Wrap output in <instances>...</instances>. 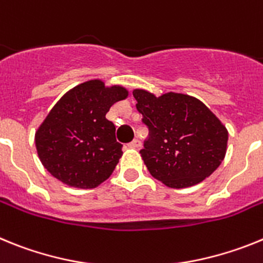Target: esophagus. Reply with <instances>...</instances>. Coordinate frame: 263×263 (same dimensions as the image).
<instances>
[{
    "label": "esophagus",
    "mask_w": 263,
    "mask_h": 263,
    "mask_svg": "<svg viewBox=\"0 0 263 263\" xmlns=\"http://www.w3.org/2000/svg\"><path fill=\"white\" fill-rule=\"evenodd\" d=\"M128 147H131V148H139V147H141L140 140H138V139H135V140H132L131 143H129Z\"/></svg>",
    "instance_id": "esophagus-1"
}]
</instances>
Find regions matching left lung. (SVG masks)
<instances>
[{"mask_svg": "<svg viewBox=\"0 0 263 263\" xmlns=\"http://www.w3.org/2000/svg\"><path fill=\"white\" fill-rule=\"evenodd\" d=\"M132 95L149 134L140 154L155 179L171 188H186L220 166L228 131L202 102L175 92L156 98L134 90Z\"/></svg>", "mask_w": 263, "mask_h": 263, "instance_id": "obj_1", "label": "left lung"}]
</instances>
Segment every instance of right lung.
Listing matches in <instances>:
<instances>
[{
  "label": "right lung",
  "mask_w": 263,
  "mask_h": 263,
  "mask_svg": "<svg viewBox=\"0 0 263 263\" xmlns=\"http://www.w3.org/2000/svg\"><path fill=\"white\" fill-rule=\"evenodd\" d=\"M128 97L119 86L90 81L65 93L35 134L43 166L75 188H95L107 180L122 156L115 125L106 119L111 106Z\"/></svg>",
  "instance_id": "1"
}]
</instances>
